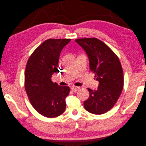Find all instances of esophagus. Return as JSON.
Returning <instances> with one entry per match:
<instances>
[{"mask_svg":"<svg viewBox=\"0 0 146 146\" xmlns=\"http://www.w3.org/2000/svg\"><path fill=\"white\" fill-rule=\"evenodd\" d=\"M79 89H80V87H76V86H72V87H71V90H72V91L74 92H77L78 90H79Z\"/></svg>","mask_w":146,"mask_h":146,"instance_id":"1","label":"esophagus"}]
</instances>
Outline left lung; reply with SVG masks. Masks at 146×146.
I'll return each instance as SVG.
<instances>
[{
	"label": "left lung",
	"instance_id": "1",
	"mask_svg": "<svg viewBox=\"0 0 146 146\" xmlns=\"http://www.w3.org/2000/svg\"><path fill=\"white\" fill-rule=\"evenodd\" d=\"M86 52L90 68L99 82L98 89L88 88L90 96L84 106L90 113L103 114L112 109L123 87V73L117 55L105 43L96 38L76 39Z\"/></svg>",
	"mask_w": 146,
	"mask_h": 146
}]
</instances>
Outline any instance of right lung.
Returning <instances> with one entry per match:
<instances>
[{
    "label": "right lung",
    "mask_w": 146,
    "mask_h": 146,
    "mask_svg": "<svg viewBox=\"0 0 146 146\" xmlns=\"http://www.w3.org/2000/svg\"><path fill=\"white\" fill-rule=\"evenodd\" d=\"M71 39L50 38L33 52L27 61L25 88L29 99L37 112L47 117H56L64 112L65 98L70 88L51 80L58 69L62 48Z\"/></svg>",
    "instance_id": "1"
}]
</instances>
